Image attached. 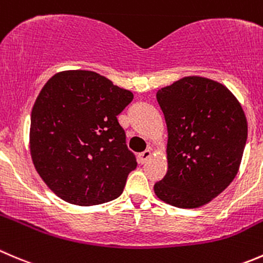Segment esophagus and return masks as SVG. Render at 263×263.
Wrapping results in <instances>:
<instances>
[{"mask_svg": "<svg viewBox=\"0 0 263 263\" xmlns=\"http://www.w3.org/2000/svg\"><path fill=\"white\" fill-rule=\"evenodd\" d=\"M151 156H152V152H151V149H145L144 152L139 153V156H138V161H139V163H145L148 160L151 158Z\"/></svg>", "mask_w": 263, "mask_h": 263, "instance_id": "esophagus-1", "label": "esophagus"}]
</instances>
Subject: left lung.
Here are the masks:
<instances>
[{
	"label": "left lung",
	"mask_w": 263,
	"mask_h": 263,
	"mask_svg": "<svg viewBox=\"0 0 263 263\" xmlns=\"http://www.w3.org/2000/svg\"><path fill=\"white\" fill-rule=\"evenodd\" d=\"M167 125V173L155 184L161 201L196 209L225 191L247 142L243 108L228 88L188 77L157 92Z\"/></svg>",
	"instance_id": "left-lung-1"
}]
</instances>
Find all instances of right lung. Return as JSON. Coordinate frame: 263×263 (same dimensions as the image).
Segmentation results:
<instances>
[{"label":"right lung","instance_id":"add662e5","mask_svg":"<svg viewBox=\"0 0 263 263\" xmlns=\"http://www.w3.org/2000/svg\"><path fill=\"white\" fill-rule=\"evenodd\" d=\"M133 97L87 70L59 72L44 84L30 118V155L56 196L95 206L123 193L137 158L118 115Z\"/></svg>","mask_w":263,"mask_h":263}]
</instances>
